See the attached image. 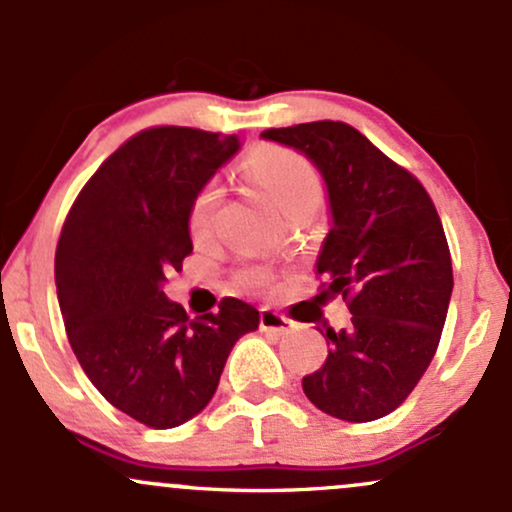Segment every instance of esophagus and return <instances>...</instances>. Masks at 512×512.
<instances>
[{
  "label": "esophagus",
  "instance_id": "esophagus-1",
  "mask_svg": "<svg viewBox=\"0 0 512 512\" xmlns=\"http://www.w3.org/2000/svg\"><path fill=\"white\" fill-rule=\"evenodd\" d=\"M293 320H289L286 315L276 313L272 308H262L260 313V330L267 334H274V337H281V334L293 332Z\"/></svg>",
  "mask_w": 512,
  "mask_h": 512
}]
</instances>
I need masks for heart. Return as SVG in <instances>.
<instances>
[{
  "instance_id": "b5f03b06",
  "label": "heart",
  "mask_w": 512,
  "mask_h": 512,
  "mask_svg": "<svg viewBox=\"0 0 512 512\" xmlns=\"http://www.w3.org/2000/svg\"><path fill=\"white\" fill-rule=\"evenodd\" d=\"M250 180L267 195L269 202L284 216L310 214L322 199V182L313 163L293 149L284 146H264L250 158ZM223 190L219 182H209L190 204V233L195 238H207L214 228L216 209H219ZM245 284H264L262 272H248L243 276Z\"/></svg>"
}]
</instances>
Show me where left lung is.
<instances>
[{
  "label": "left lung",
  "instance_id": "1",
  "mask_svg": "<svg viewBox=\"0 0 512 512\" xmlns=\"http://www.w3.org/2000/svg\"><path fill=\"white\" fill-rule=\"evenodd\" d=\"M320 170L332 228L317 255L320 296H342L351 325L334 332L303 392L334 419L363 424L395 411L436 354L452 293L443 223L419 180L346 122L267 129Z\"/></svg>",
  "mask_w": 512,
  "mask_h": 512
}]
</instances>
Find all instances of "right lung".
I'll list each match as a JSON object with an SVG mask.
<instances>
[{
    "instance_id": "obj_1",
    "label": "right lung",
    "mask_w": 512,
    "mask_h": 512,
    "mask_svg": "<svg viewBox=\"0 0 512 512\" xmlns=\"http://www.w3.org/2000/svg\"><path fill=\"white\" fill-rule=\"evenodd\" d=\"M238 149L236 134L144 129L105 158L62 226L55 284L69 344L96 390L144 426L197 416L233 344L260 325L238 298L192 320L163 293L192 252V199Z\"/></svg>"
}]
</instances>
